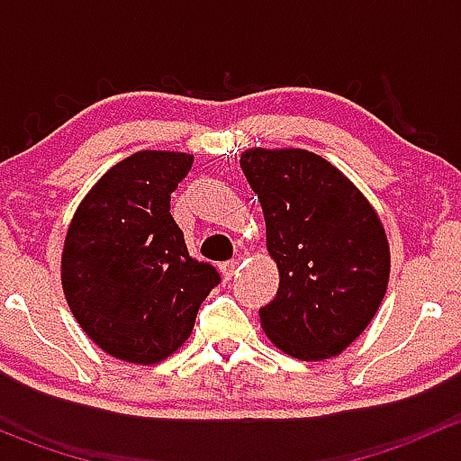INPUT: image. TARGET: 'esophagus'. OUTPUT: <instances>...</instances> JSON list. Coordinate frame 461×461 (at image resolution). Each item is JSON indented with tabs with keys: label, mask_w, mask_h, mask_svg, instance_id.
<instances>
[{
	"label": "esophagus",
	"mask_w": 461,
	"mask_h": 461,
	"mask_svg": "<svg viewBox=\"0 0 461 461\" xmlns=\"http://www.w3.org/2000/svg\"><path fill=\"white\" fill-rule=\"evenodd\" d=\"M236 272H239V263H236V260H230V263L221 265V274L225 281H231V276H234Z\"/></svg>",
	"instance_id": "obj_1"
}]
</instances>
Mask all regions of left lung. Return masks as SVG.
I'll use <instances>...</instances> for the list:
<instances>
[{"instance_id": "8db88e82", "label": "left lung", "mask_w": 461, "mask_h": 461, "mask_svg": "<svg viewBox=\"0 0 461 461\" xmlns=\"http://www.w3.org/2000/svg\"><path fill=\"white\" fill-rule=\"evenodd\" d=\"M258 194L278 290L260 325L301 361L337 357L368 328L390 276L385 230L368 198L332 162L305 149L240 153Z\"/></svg>"}]
</instances>
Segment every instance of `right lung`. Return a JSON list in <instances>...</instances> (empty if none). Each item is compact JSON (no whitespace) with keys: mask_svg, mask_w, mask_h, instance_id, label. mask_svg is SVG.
Wrapping results in <instances>:
<instances>
[{"mask_svg":"<svg viewBox=\"0 0 461 461\" xmlns=\"http://www.w3.org/2000/svg\"><path fill=\"white\" fill-rule=\"evenodd\" d=\"M192 153L138 151L111 167L73 213L62 249V290L80 328L106 355L153 366L192 334L221 283L189 257L169 213Z\"/></svg>","mask_w":461,"mask_h":461,"instance_id":"1","label":"right lung"}]
</instances>
